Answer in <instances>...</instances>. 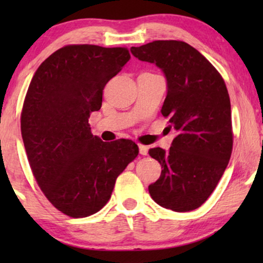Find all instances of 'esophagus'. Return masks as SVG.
Masks as SVG:
<instances>
[{
  "label": "esophagus",
  "instance_id": "obj_1",
  "mask_svg": "<svg viewBox=\"0 0 263 263\" xmlns=\"http://www.w3.org/2000/svg\"><path fill=\"white\" fill-rule=\"evenodd\" d=\"M139 152H140V154H142V156H146V154L148 153V147L143 146V145H139Z\"/></svg>",
  "mask_w": 263,
  "mask_h": 263
}]
</instances>
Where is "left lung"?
Returning a JSON list of instances; mask_svg holds the SVG:
<instances>
[{"label":"left lung","instance_id":"1","mask_svg":"<svg viewBox=\"0 0 263 263\" xmlns=\"http://www.w3.org/2000/svg\"><path fill=\"white\" fill-rule=\"evenodd\" d=\"M130 51L163 70L167 95L161 114L177 133L168 151L149 149L163 170L148 192L167 210H196L213 193L231 157L228 88L210 61L184 42L156 41Z\"/></svg>","mask_w":263,"mask_h":263}]
</instances>
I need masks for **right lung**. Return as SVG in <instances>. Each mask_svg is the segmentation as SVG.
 Wrapping results in <instances>:
<instances>
[{
    "label": "right lung",
    "instance_id": "obj_1",
    "mask_svg": "<svg viewBox=\"0 0 263 263\" xmlns=\"http://www.w3.org/2000/svg\"><path fill=\"white\" fill-rule=\"evenodd\" d=\"M129 60L125 48L63 46L38 67L27 89L21 135L28 163L46 199L68 217L102 210L139 154L132 140L104 142L88 124L107 81Z\"/></svg>",
    "mask_w": 263,
    "mask_h": 263
}]
</instances>
